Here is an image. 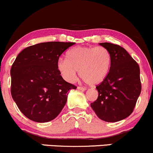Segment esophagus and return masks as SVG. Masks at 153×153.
Returning a JSON list of instances; mask_svg holds the SVG:
<instances>
[{"mask_svg":"<svg viewBox=\"0 0 153 153\" xmlns=\"http://www.w3.org/2000/svg\"><path fill=\"white\" fill-rule=\"evenodd\" d=\"M77 89L79 90H82V91H84V90H86V88H84V87L79 86V87H77Z\"/></svg>","mask_w":153,"mask_h":153,"instance_id":"obj_1","label":"esophagus"}]
</instances>
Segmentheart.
I'll return each mask as SVG.
<instances>
[{
	"label": "heart",
	"mask_w": 153,
	"mask_h": 153,
	"mask_svg": "<svg viewBox=\"0 0 153 153\" xmlns=\"http://www.w3.org/2000/svg\"><path fill=\"white\" fill-rule=\"evenodd\" d=\"M66 59L57 62V69L66 81L76 78L77 71L85 82L100 84L109 74L111 63L109 51L103 47H78L67 52Z\"/></svg>",
	"instance_id": "obj_1"
}]
</instances>
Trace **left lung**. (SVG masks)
I'll return each instance as SVG.
<instances>
[{"mask_svg":"<svg viewBox=\"0 0 153 153\" xmlns=\"http://www.w3.org/2000/svg\"><path fill=\"white\" fill-rule=\"evenodd\" d=\"M99 44L109 51L111 63L107 76L96 86L98 97L90 106L102 120L117 122L134 111L142 90L140 69L123 47L108 42Z\"/></svg>","mask_w":153,"mask_h":153,"instance_id":"obj_1","label":"left lung"}]
</instances>
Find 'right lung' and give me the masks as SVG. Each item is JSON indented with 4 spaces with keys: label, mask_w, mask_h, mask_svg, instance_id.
Here are the masks:
<instances>
[{
    "label": "right lung",
    "mask_w": 153,
    "mask_h": 153,
    "mask_svg": "<svg viewBox=\"0 0 153 153\" xmlns=\"http://www.w3.org/2000/svg\"><path fill=\"white\" fill-rule=\"evenodd\" d=\"M74 42H44L24 49L11 68V93L21 112L38 123L52 120L62 111L68 90L76 87L60 76L57 62Z\"/></svg>",
    "instance_id": "obj_1"
}]
</instances>
